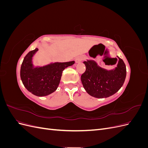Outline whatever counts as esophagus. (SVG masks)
I'll list each match as a JSON object with an SVG mask.
<instances>
[{
    "label": "esophagus",
    "instance_id": "obj_1",
    "mask_svg": "<svg viewBox=\"0 0 148 148\" xmlns=\"http://www.w3.org/2000/svg\"><path fill=\"white\" fill-rule=\"evenodd\" d=\"M82 60H83V57H81V56L77 57L75 59V62H76V63H77V64L79 63V62H81Z\"/></svg>",
    "mask_w": 148,
    "mask_h": 148
}]
</instances>
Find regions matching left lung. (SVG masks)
I'll list each match as a JSON object with an SVG mask.
<instances>
[{
  "instance_id": "left-lung-1",
  "label": "left lung",
  "mask_w": 148,
  "mask_h": 148,
  "mask_svg": "<svg viewBox=\"0 0 148 148\" xmlns=\"http://www.w3.org/2000/svg\"><path fill=\"white\" fill-rule=\"evenodd\" d=\"M117 66L107 70L101 68L93 60L83 62L86 71L81 76V81L86 91L89 95L104 98L114 95L123 86L127 71L122 59L118 57Z\"/></svg>"
}]
</instances>
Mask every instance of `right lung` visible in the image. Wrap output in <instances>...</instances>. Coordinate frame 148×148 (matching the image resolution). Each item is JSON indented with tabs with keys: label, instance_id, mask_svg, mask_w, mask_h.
<instances>
[{
	"label": "right lung",
	"instance_id": "add662e5",
	"mask_svg": "<svg viewBox=\"0 0 148 148\" xmlns=\"http://www.w3.org/2000/svg\"><path fill=\"white\" fill-rule=\"evenodd\" d=\"M38 51V48L29 52L20 69V77L24 86L33 95L46 96L54 92L60 83L62 71L75 64V61L54 62L42 66H34L33 57Z\"/></svg>",
	"mask_w": 148,
	"mask_h": 148
}]
</instances>
